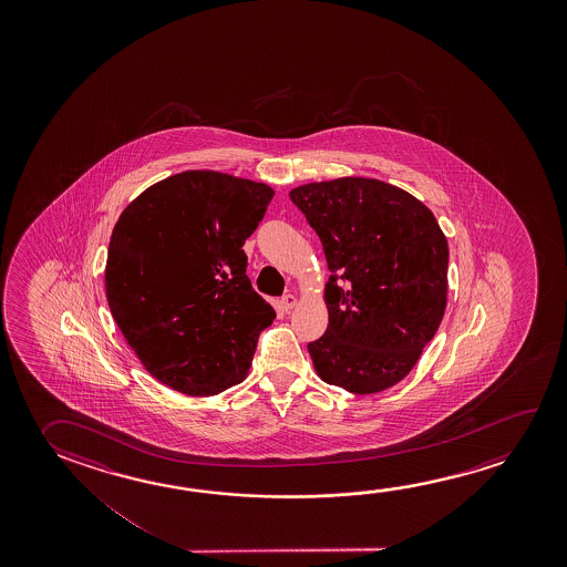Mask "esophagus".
Returning <instances> with one entry per match:
<instances>
[{
  "mask_svg": "<svg viewBox=\"0 0 567 567\" xmlns=\"http://www.w3.org/2000/svg\"><path fill=\"white\" fill-rule=\"evenodd\" d=\"M297 307V297L295 295H285V297L280 298V308L288 312L290 308Z\"/></svg>",
  "mask_w": 567,
  "mask_h": 567,
  "instance_id": "34e87169",
  "label": "esophagus"
}]
</instances>
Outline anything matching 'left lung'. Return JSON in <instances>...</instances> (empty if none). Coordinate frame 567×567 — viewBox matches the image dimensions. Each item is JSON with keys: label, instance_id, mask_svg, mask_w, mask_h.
Instances as JSON below:
<instances>
[{"label": "left lung", "instance_id": "1", "mask_svg": "<svg viewBox=\"0 0 567 567\" xmlns=\"http://www.w3.org/2000/svg\"><path fill=\"white\" fill-rule=\"evenodd\" d=\"M324 247L328 328L308 343L318 375L358 395L403 380L443 320L449 245L431 209L400 187L338 177L295 187Z\"/></svg>", "mask_w": 567, "mask_h": 567}]
</instances>
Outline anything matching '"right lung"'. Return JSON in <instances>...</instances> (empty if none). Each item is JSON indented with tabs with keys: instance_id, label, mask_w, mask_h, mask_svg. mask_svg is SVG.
<instances>
[{
	"instance_id": "1",
	"label": "right lung",
	"mask_w": 567,
	"mask_h": 567,
	"mask_svg": "<svg viewBox=\"0 0 567 567\" xmlns=\"http://www.w3.org/2000/svg\"><path fill=\"white\" fill-rule=\"evenodd\" d=\"M275 192L209 169L166 177L112 229L104 270L112 318L167 388L217 395L241 383L275 310L245 275L243 245Z\"/></svg>"
}]
</instances>
